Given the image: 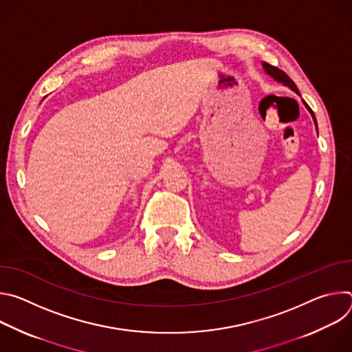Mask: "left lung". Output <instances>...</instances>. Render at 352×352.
I'll list each match as a JSON object with an SVG mask.
<instances>
[{
  "instance_id": "obj_1",
  "label": "left lung",
  "mask_w": 352,
  "mask_h": 352,
  "mask_svg": "<svg viewBox=\"0 0 352 352\" xmlns=\"http://www.w3.org/2000/svg\"><path fill=\"white\" fill-rule=\"evenodd\" d=\"M262 67H263L265 72H266L269 76H272L274 80H277V82L283 83L284 86H288L291 90H294L296 94H299V90H298L296 85L292 82V79H291V78H289L284 71H281V69H278L277 67H273V65H270V64H267V63H262ZM302 103L305 104V107H307V109H308V111L311 113V116H312V118H314V122H315V125H316V129H318V124H316V118H315L314 111H312V110H311V107L304 102V100H302Z\"/></svg>"
}]
</instances>
